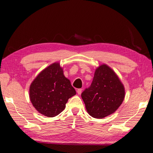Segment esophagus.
Here are the masks:
<instances>
[{
	"label": "esophagus",
	"instance_id": "1",
	"mask_svg": "<svg viewBox=\"0 0 153 153\" xmlns=\"http://www.w3.org/2000/svg\"><path fill=\"white\" fill-rule=\"evenodd\" d=\"M82 89H77V93L78 95H80L82 94Z\"/></svg>",
	"mask_w": 153,
	"mask_h": 153
}]
</instances>
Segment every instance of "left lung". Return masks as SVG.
Returning <instances> with one entry per match:
<instances>
[{"label": "left lung", "instance_id": "8db88e82", "mask_svg": "<svg viewBox=\"0 0 153 153\" xmlns=\"http://www.w3.org/2000/svg\"><path fill=\"white\" fill-rule=\"evenodd\" d=\"M125 88L117 75L106 64L95 70L90 87L82 94L87 111L91 117L102 119L114 113L125 98Z\"/></svg>", "mask_w": 153, "mask_h": 153}]
</instances>
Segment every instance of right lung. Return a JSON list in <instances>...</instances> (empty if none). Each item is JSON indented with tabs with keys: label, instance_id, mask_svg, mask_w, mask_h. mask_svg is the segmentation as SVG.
<instances>
[{
	"label": "right lung",
	"instance_id": "obj_1",
	"mask_svg": "<svg viewBox=\"0 0 153 153\" xmlns=\"http://www.w3.org/2000/svg\"><path fill=\"white\" fill-rule=\"evenodd\" d=\"M76 94L70 81L64 75L59 63L45 68L32 82L30 100L38 111L48 117L64 111L69 99Z\"/></svg>",
	"mask_w": 153,
	"mask_h": 153
}]
</instances>
